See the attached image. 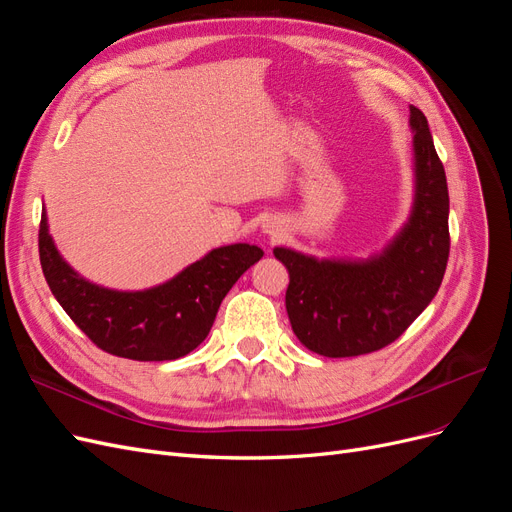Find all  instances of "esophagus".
Here are the masks:
<instances>
[{"mask_svg":"<svg viewBox=\"0 0 512 512\" xmlns=\"http://www.w3.org/2000/svg\"><path fill=\"white\" fill-rule=\"evenodd\" d=\"M280 230H282V228L277 226L275 222H271V220L265 224V232H267V235H273V237H277V235H280Z\"/></svg>","mask_w":512,"mask_h":512,"instance_id":"34e87169","label":"esophagus"}]
</instances>
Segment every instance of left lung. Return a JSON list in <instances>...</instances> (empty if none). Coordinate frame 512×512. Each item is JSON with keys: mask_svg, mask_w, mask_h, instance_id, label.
<instances>
[{"mask_svg": "<svg viewBox=\"0 0 512 512\" xmlns=\"http://www.w3.org/2000/svg\"><path fill=\"white\" fill-rule=\"evenodd\" d=\"M414 205L408 224L367 260H318L288 247L273 254L288 269L286 312L299 342L329 359L393 344L436 297L451 250L448 188L427 117L410 106Z\"/></svg>", "mask_w": 512, "mask_h": 512, "instance_id": "8db88e82", "label": "left lung"}]
</instances>
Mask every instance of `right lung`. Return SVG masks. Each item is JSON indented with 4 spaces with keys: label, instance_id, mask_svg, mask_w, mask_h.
Instances as JSON below:
<instances>
[{
    "label": "right lung",
    "instance_id": "right-lung-1",
    "mask_svg": "<svg viewBox=\"0 0 512 512\" xmlns=\"http://www.w3.org/2000/svg\"><path fill=\"white\" fill-rule=\"evenodd\" d=\"M38 250L46 284L76 327L132 361H173L203 344L228 290L265 254L250 243L224 245L160 286L121 292L87 282L59 256L44 211Z\"/></svg>",
    "mask_w": 512,
    "mask_h": 512
}]
</instances>
